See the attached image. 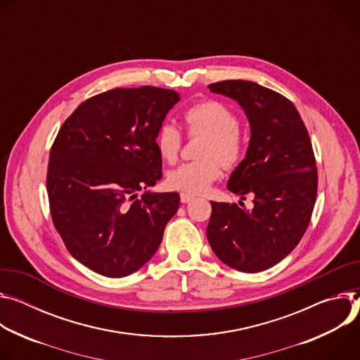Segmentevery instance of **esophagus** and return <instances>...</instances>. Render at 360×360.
Instances as JSON below:
<instances>
[{
	"instance_id": "34e87169",
	"label": "esophagus",
	"mask_w": 360,
	"mask_h": 360,
	"mask_svg": "<svg viewBox=\"0 0 360 360\" xmlns=\"http://www.w3.org/2000/svg\"><path fill=\"white\" fill-rule=\"evenodd\" d=\"M180 200H181V203H190L191 200H194V195L190 194V193H181Z\"/></svg>"
}]
</instances>
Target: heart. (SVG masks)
Here are the masks:
<instances>
[{
	"mask_svg": "<svg viewBox=\"0 0 360 360\" xmlns=\"http://www.w3.org/2000/svg\"><path fill=\"white\" fill-rule=\"evenodd\" d=\"M188 136H206L198 155L202 158L179 165L169 172L172 188L187 193H205L223 174V165L236 166L245 154L246 140L238 127V117L219 100L206 98L188 105L183 112ZM183 144L180 130L163 122L154 133V146L165 162L174 163Z\"/></svg>",
	"mask_w": 360,
	"mask_h": 360,
	"instance_id": "b5f03b06",
	"label": "heart"
}]
</instances>
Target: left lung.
Returning a JSON list of instances; mask_svg holds the SVG:
<instances>
[{"label":"left lung","mask_w":360,"mask_h":360,"mask_svg":"<svg viewBox=\"0 0 360 360\" xmlns=\"http://www.w3.org/2000/svg\"><path fill=\"white\" fill-rule=\"evenodd\" d=\"M209 90L236 100L250 123L246 157L227 188L253 198V209L212 203L206 230L216 256L245 273L283 260L300 242L313 213L317 169L307 129L285 96L245 79H224Z\"/></svg>","instance_id":"1"}]
</instances>
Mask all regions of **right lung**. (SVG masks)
Instances as JSON below:
<instances>
[{
	"instance_id": "obj_1",
	"label": "right lung",
	"mask_w": 360,
	"mask_h": 360,
	"mask_svg": "<svg viewBox=\"0 0 360 360\" xmlns=\"http://www.w3.org/2000/svg\"><path fill=\"white\" fill-rule=\"evenodd\" d=\"M173 90L114 89L79 104L50 150L47 193L74 259L107 277L144 266L177 213L179 193H137L162 179L154 133L179 101Z\"/></svg>"
}]
</instances>
